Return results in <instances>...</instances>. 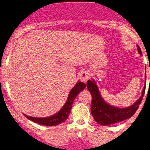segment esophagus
I'll return each mask as SVG.
<instances>
[{"instance_id":"esophagus-1","label":"esophagus","mask_w":150,"mask_h":150,"mask_svg":"<svg viewBox=\"0 0 150 150\" xmlns=\"http://www.w3.org/2000/svg\"><path fill=\"white\" fill-rule=\"evenodd\" d=\"M89 73L86 71H82L80 73V79L84 82H86V81L89 79Z\"/></svg>"}]
</instances>
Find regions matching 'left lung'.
<instances>
[{
  "label": "left lung",
  "mask_w": 150,
  "mask_h": 150,
  "mask_svg": "<svg viewBox=\"0 0 150 150\" xmlns=\"http://www.w3.org/2000/svg\"><path fill=\"white\" fill-rule=\"evenodd\" d=\"M137 47L138 52L142 54L139 45H137ZM86 86L92 96L91 111L93 116L98 124L103 126L120 122L134 115L143 100L145 91V85L141 98L131 107L122 109V108L112 107L104 101L94 80L87 81Z\"/></svg>",
  "instance_id": "8db88e82"
}]
</instances>
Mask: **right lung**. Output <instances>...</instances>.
Returning <instances> with one entry per match:
<instances>
[{
	"instance_id": "1",
	"label": "right lung",
	"mask_w": 150,
	"mask_h": 150,
	"mask_svg": "<svg viewBox=\"0 0 150 150\" xmlns=\"http://www.w3.org/2000/svg\"><path fill=\"white\" fill-rule=\"evenodd\" d=\"M85 87H86V84L84 83L78 81L76 85L70 91L69 98H68L67 101H66L65 105H64V107L62 108L61 110L58 113L52 115V116L48 117H35L28 116V115H24L28 119L33 121V122H37L38 124L43 125L45 126L57 125L67 120L69 113L71 112L74 100L75 99V98H76V96L78 95L79 92L84 90Z\"/></svg>"
}]
</instances>
